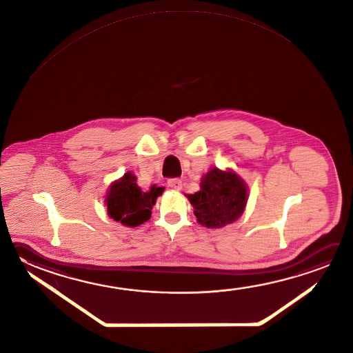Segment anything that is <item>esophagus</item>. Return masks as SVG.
<instances>
[{
  "label": "esophagus",
  "mask_w": 353,
  "mask_h": 353,
  "mask_svg": "<svg viewBox=\"0 0 353 353\" xmlns=\"http://www.w3.org/2000/svg\"><path fill=\"white\" fill-rule=\"evenodd\" d=\"M168 185L170 186L174 190H180L181 189V180L178 178H172V179L168 180Z\"/></svg>",
  "instance_id": "1"
}]
</instances>
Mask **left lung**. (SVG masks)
I'll return each mask as SVG.
<instances>
[{
  "label": "left lung",
  "instance_id": "obj_1",
  "mask_svg": "<svg viewBox=\"0 0 353 353\" xmlns=\"http://www.w3.org/2000/svg\"><path fill=\"white\" fill-rule=\"evenodd\" d=\"M188 199L198 223L219 229L241 216L248 203V189L237 174L214 168L203 176L199 192L188 195Z\"/></svg>",
  "mask_w": 353,
  "mask_h": 353
}]
</instances>
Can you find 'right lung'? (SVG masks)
<instances>
[{
  "label": "right lung",
  "instance_id": "1",
  "mask_svg": "<svg viewBox=\"0 0 353 353\" xmlns=\"http://www.w3.org/2000/svg\"><path fill=\"white\" fill-rule=\"evenodd\" d=\"M132 173H125L122 179L113 183L107 195L109 216L125 226H138L150 219L155 200L164 188L153 186L148 192H141Z\"/></svg>",
  "mask_w": 353,
  "mask_h": 353
}]
</instances>
